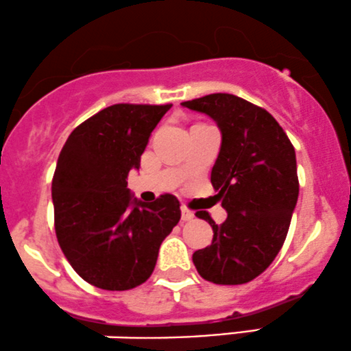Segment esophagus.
Here are the masks:
<instances>
[{"instance_id": "1", "label": "esophagus", "mask_w": 351, "mask_h": 351, "mask_svg": "<svg viewBox=\"0 0 351 351\" xmlns=\"http://www.w3.org/2000/svg\"><path fill=\"white\" fill-rule=\"evenodd\" d=\"M195 218V213L191 210H188L186 206H182V219L183 221H191Z\"/></svg>"}]
</instances>
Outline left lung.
<instances>
[{
  "mask_svg": "<svg viewBox=\"0 0 351 351\" xmlns=\"http://www.w3.org/2000/svg\"><path fill=\"white\" fill-rule=\"evenodd\" d=\"M182 105L213 118L221 132L211 184L228 213L221 225L196 213L211 225L213 241L193 253V263L211 283H248L271 265L290 228L300 190L295 148L267 110L234 95Z\"/></svg>",
  "mask_w": 351,
  "mask_h": 351,
  "instance_id": "obj_1",
  "label": "left lung"
}]
</instances>
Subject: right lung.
I'll use <instances>...</instances> for the list:
<instances>
[{
    "instance_id": "right-lung-1",
    "label": "right lung",
    "mask_w": 351,
    "mask_h": 351,
    "mask_svg": "<svg viewBox=\"0 0 351 351\" xmlns=\"http://www.w3.org/2000/svg\"><path fill=\"white\" fill-rule=\"evenodd\" d=\"M171 105H119L98 111L69 134L51 196L58 243L73 269L101 290H132L155 269L160 245L182 218L180 202L130 195L126 178Z\"/></svg>"
}]
</instances>
